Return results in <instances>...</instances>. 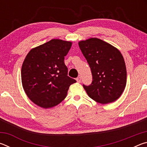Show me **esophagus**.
I'll list each match as a JSON object with an SVG mask.
<instances>
[{"instance_id":"obj_1","label":"esophagus","mask_w":147,"mask_h":147,"mask_svg":"<svg viewBox=\"0 0 147 147\" xmlns=\"http://www.w3.org/2000/svg\"><path fill=\"white\" fill-rule=\"evenodd\" d=\"M76 80L77 82H78V83L81 82V78H80V77H78V78H76Z\"/></svg>"}]
</instances>
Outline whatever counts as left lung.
<instances>
[{"mask_svg": "<svg viewBox=\"0 0 147 147\" xmlns=\"http://www.w3.org/2000/svg\"><path fill=\"white\" fill-rule=\"evenodd\" d=\"M78 45L93 76L91 85H83L88 96L102 104L117 100L126 84V65L121 52L96 38L79 41Z\"/></svg>", "mask_w": 147, "mask_h": 147, "instance_id": "obj_1", "label": "left lung"}]
</instances>
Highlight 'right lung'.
I'll list each match as a JSON object with an SVG mask.
<instances>
[{
	"instance_id": "right-lung-1",
	"label": "right lung",
	"mask_w": 147,
	"mask_h": 147,
	"mask_svg": "<svg viewBox=\"0 0 147 147\" xmlns=\"http://www.w3.org/2000/svg\"><path fill=\"white\" fill-rule=\"evenodd\" d=\"M72 42L53 39L30 50L21 68L24 91L36 105L51 108L63 101L76 81L67 76L64 58Z\"/></svg>"
}]
</instances>
